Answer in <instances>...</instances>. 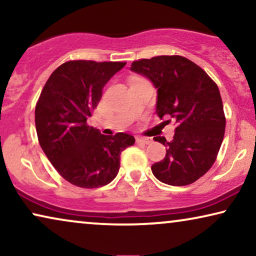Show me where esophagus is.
<instances>
[{"instance_id": "1", "label": "esophagus", "mask_w": 256, "mask_h": 256, "mask_svg": "<svg viewBox=\"0 0 256 256\" xmlns=\"http://www.w3.org/2000/svg\"><path fill=\"white\" fill-rule=\"evenodd\" d=\"M136 142L141 143V144H150V143H152V138H142V136H138V138H136Z\"/></svg>"}]
</instances>
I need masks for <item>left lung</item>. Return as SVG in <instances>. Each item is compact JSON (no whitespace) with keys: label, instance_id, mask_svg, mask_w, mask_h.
Masks as SVG:
<instances>
[{"label":"left lung","instance_id":"obj_1","mask_svg":"<svg viewBox=\"0 0 256 256\" xmlns=\"http://www.w3.org/2000/svg\"><path fill=\"white\" fill-rule=\"evenodd\" d=\"M130 71L148 78L157 90L156 113L172 118V141L166 157L152 166L157 180L172 186L192 184L208 172L225 134V114L218 86L204 70L182 56H158L132 62Z\"/></svg>","mask_w":256,"mask_h":256}]
</instances>
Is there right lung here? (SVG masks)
<instances>
[{
    "label": "right lung",
    "instance_id": "obj_1",
    "mask_svg": "<svg viewBox=\"0 0 256 256\" xmlns=\"http://www.w3.org/2000/svg\"><path fill=\"white\" fill-rule=\"evenodd\" d=\"M126 62L71 60L56 68L34 110L40 144L59 174L76 186L107 185L120 169V155L134 136L102 135L87 126L102 88Z\"/></svg>",
    "mask_w": 256,
    "mask_h": 256
}]
</instances>
